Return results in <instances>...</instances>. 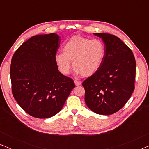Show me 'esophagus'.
Listing matches in <instances>:
<instances>
[{
    "mask_svg": "<svg viewBox=\"0 0 149 149\" xmlns=\"http://www.w3.org/2000/svg\"><path fill=\"white\" fill-rule=\"evenodd\" d=\"M74 83H75V85H76V86H79V85H81V81H76V80L74 81Z\"/></svg>",
    "mask_w": 149,
    "mask_h": 149,
    "instance_id": "obj_1",
    "label": "esophagus"
}]
</instances>
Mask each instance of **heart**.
Here are the masks:
<instances>
[{
	"label": "heart",
	"instance_id": "b5f03b06",
	"mask_svg": "<svg viewBox=\"0 0 149 149\" xmlns=\"http://www.w3.org/2000/svg\"><path fill=\"white\" fill-rule=\"evenodd\" d=\"M104 54V45L100 40L74 35L65 42L63 53L57 54L55 60L63 74H68L72 62L77 74L89 77L100 67Z\"/></svg>",
	"mask_w": 149,
	"mask_h": 149
}]
</instances>
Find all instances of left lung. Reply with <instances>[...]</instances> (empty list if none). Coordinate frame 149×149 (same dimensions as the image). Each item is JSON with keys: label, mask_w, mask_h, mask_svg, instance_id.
<instances>
[{"label": "left lung", "mask_w": 149, "mask_h": 149, "mask_svg": "<svg viewBox=\"0 0 149 149\" xmlns=\"http://www.w3.org/2000/svg\"><path fill=\"white\" fill-rule=\"evenodd\" d=\"M94 34L104 42L105 54L97 72L83 82L85 102L94 113L109 115L122 109L133 93L136 60L132 51L119 37Z\"/></svg>", "instance_id": "obj_1"}]
</instances>
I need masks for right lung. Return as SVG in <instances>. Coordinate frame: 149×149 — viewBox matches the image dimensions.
<instances>
[{
  "label": "right lung",
  "mask_w": 149,
  "mask_h": 149,
  "mask_svg": "<svg viewBox=\"0 0 149 149\" xmlns=\"http://www.w3.org/2000/svg\"><path fill=\"white\" fill-rule=\"evenodd\" d=\"M60 44V37L55 33L33 36L12 57V93L32 117L46 119L54 116L75 87L72 79L58 70L55 56Z\"/></svg>",
  "instance_id": "right-lung-1"
}]
</instances>
